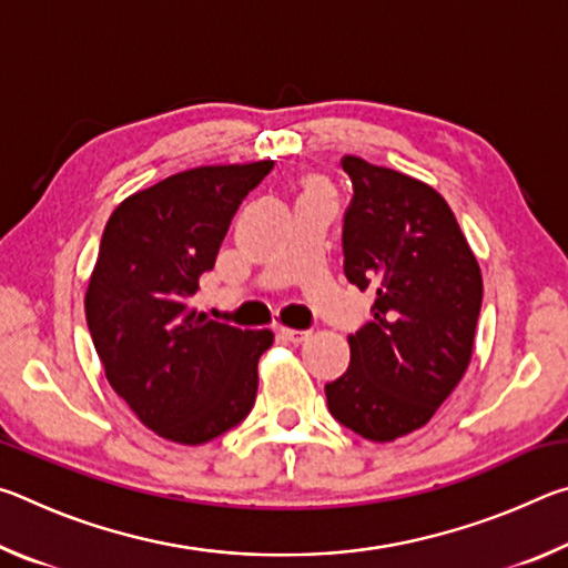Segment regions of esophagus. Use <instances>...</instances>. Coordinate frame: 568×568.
<instances>
[{
	"mask_svg": "<svg viewBox=\"0 0 568 568\" xmlns=\"http://www.w3.org/2000/svg\"><path fill=\"white\" fill-rule=\"evenodd\" d=\"M277 335H281L283 341H291V343H303L307 335H311V331H295V328H285V325H281L277 328Z\"/></svg>",
	"mask_w": 568,
	"mask_h": 568,
	"instance_id": "esophagus-1",
	"label": "esophagus"
}]
</instances>
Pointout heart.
Returning a JSON list of instances; mask_svg holds the SVG:
<instances>
[{
	"mask_svg": "<svg viewBox=\"0 0 568 568\" xmlns=\"http://www.w3.org/2000/svg\"><path fill=\"white\" fill-rule=\"evenodd\" d=\"M301 187H303V197H323V195L331 197L328 182H325L321 175H305Z\"/></svg>",
	"mask_w": 568,
	"mask_h": 568,
	"instance_id": "obj_1",
	"label": "heart"
}]
</instances>
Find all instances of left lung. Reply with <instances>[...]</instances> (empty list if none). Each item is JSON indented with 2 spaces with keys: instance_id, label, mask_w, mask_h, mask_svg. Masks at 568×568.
Segmentation results:
<instances>
[{
  "instance_id": "8db88e82",
  "label": "left lung",
  "mask_w": 568,
  "mask_h": 568,
  "mask_svg": "<svg viewBox=\"0 0 568 568\" xmlns=\"http://www.w3.org/2000/svg\"><path fill=\"white\" fill-rule=\"evenodd\" d=\"M353 200L343 220V271L376 291L373 321L348 335L351 365L325 383L333 418L388 444L434 418L474 355L480 267L454 210L398 170L345 155Z\"/></svg>"
}]
</instances>
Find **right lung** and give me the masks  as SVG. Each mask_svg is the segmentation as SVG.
<instances>
[{"label": "right lung", "instance_id": "obj_1", "mask_svg": "<svg viewBox=\"0 0 568 568\" xmlns=\"http://www.w3.org/2000/svg\"><path fill=\"white\" fill-rule=\"evenodd\" d=\"M271 170L273 160L178 172L122 200L104 225L84 295L94 351L134 416L175 444H207L255 403L273 333L207 321L190 297Z\"/></svg>", "mask_w": 568, "mask_h": 568}]
</instances>
